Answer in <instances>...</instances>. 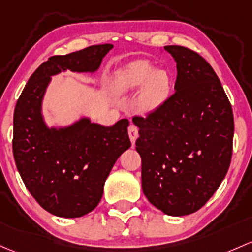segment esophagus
Segmentation results:
<instances>
[{"label": "esophagus", "instance_id": "obj_1", "mask_svg": "<svg viewBox=\"0 0 252 252\" xmlns=\"http://www.w3.org/2000/svg\"><path fill=\"white\" fill-rule=\"evenodd\" d=\"M128 136H129V139H131L132 144L136 143V139H137V137H138V128H137L134 125H129Z\"/></svg>", "mask_w": 252, "mask_h": 252}]
</instances>
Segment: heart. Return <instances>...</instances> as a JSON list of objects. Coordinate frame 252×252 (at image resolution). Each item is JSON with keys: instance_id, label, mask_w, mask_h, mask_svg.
Returning <instances> with one entry per match:
<instances>
[{"instance_id": "1", "label": "heart", "mask_w": 252, "mask_h": 252, "mask_svg": "<svg viewBox=\"0 0 252 252\" xmlns=\"http://www.w3.org/2000/svg\"><path fill=\"white\" fill-rule=\"evenodd\" d=\"M142 88L138 105L143 111L158 109L168 98L172 80L166 70L155 69L148 61H134L119 70L113 80L115 93H128Z\"/></svg>"}]
</instances>
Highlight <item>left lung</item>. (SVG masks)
Here are the masks:
<instances>
[{
    "instance_id": "left-lung-1",
    "label": "left lung",
    "mask_w": 252,
    "mask_h": 252,
    "mask_svg": "<svg viewBox=\"0 0 252 252\" xmlns=\"http://www.w3.org/2000/svg\"><path fill=\"white\" fill-rule=\"evenodd\" d=\"M177 63L175 93L147 118L136 149L142 159V189L168 216L198 211L214 195L229 168L234 119L220 79L191 49L165 46Z\"/></svg>"
}]
</instances>
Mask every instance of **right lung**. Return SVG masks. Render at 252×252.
I'll list each match as a JSON object with an SVG mask.
<instances>
[{"label": "right lung", "instance_id": "obj_1", "mask_svg": "<svg viewBox=\"0 0 252 252\" xmlns=\"http://www.w3.org/2000/svg\"><path fill=\"white\" fill-rule=\"evenodd\" d=\"M113 45H95L41 64L25 85L13 119V155L23 182L46 211L75 219L95 209L118 158L131 147L127 119L105 127L81 118L48 127L42 100L51 76L62 71L94 72Z\"/></svg>", "mask_w": 252, "mask_h": 252}]
</instances>
